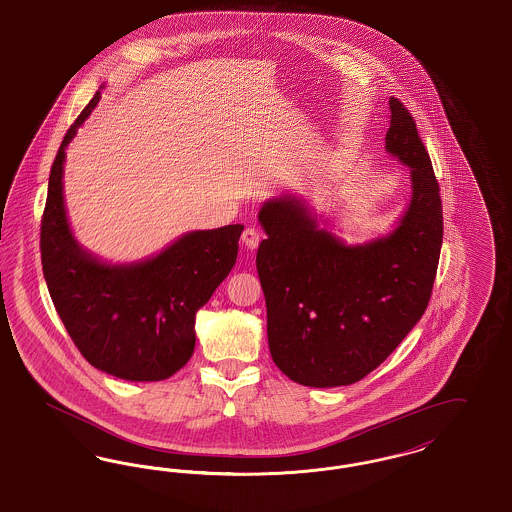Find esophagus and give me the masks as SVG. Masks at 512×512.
<instances>
[{"mask_svg":"<svg viewBox=\"0 0 512 512\" xmlns=\"http://www.w3.org/2000/svg\"><path fill=\"white\" fill-rule=\"evenodd\" d=\"M260 239H262V235H260V231H258L256 227H246L245 231H243V243H245L246 248H250V250L258 248Z\"/></svg>","mask_w":512,"mask_h":512,"instance_id":"esophagus-1","label":"esophagus"}]
</instances>
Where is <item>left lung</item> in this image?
Instances as JSON below:
<instances>
[{"label":"left lung","instance_id":"obj_1","mask_svg":"<svg viewBox=\"0 0 512 512\" xmlns=\"http://www.w3.org/2000/svg\"><path fill=\"white\" fill-rule=\"evenodd\" d=\"M386 151L411 168V204L384 239L346 246L302 200L266 202L256 254L267 342L294 382L329 388L367 377L423 317L444 237L440 185L411 112L390 97Z\"/></svg>","mask_w":512,"mask_h":512}]
</instances>
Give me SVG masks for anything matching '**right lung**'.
I'll return each instance as SVG.
<instances>
[{
    "instance_id": "add662e5",
    "label": "right lung",
    "mask_w": 512,
    "mask_h": 512,
    "mask_svg": "<svg viewBox=\"0 0 512 512\" xmlns=\"http://www.w3.org/2000/svg\"><path fill=\"white\" fill-rule=\"evenodd\" d=\"M80 112L51 166L40 250L45 283L72 342L89 363L124 380H164L195 350V313L235 266L243 225L183 235L158 256L107 266L68 229L63 200L65 149L97 105Z\"/></svg>"
}]
</instances>
